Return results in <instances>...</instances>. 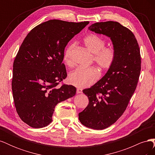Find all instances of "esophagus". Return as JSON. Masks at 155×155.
<instances>
[{
    "label": "esophagus",
    "mask_w": 155,
    "mask_h": 155,
    "mask_svg": "<svg viewBox=\"0 0 155 155\" xmlns=\"http://www.w3.org/2000/svg\"><path fill=\"white\" fill-rule=\"evenodd\" d=\"M83 92H82V90L80 88H77L76 90V93L77 94H81Z\"/></svg>",
    "instance_id": "34e87169"
}]
</instances>
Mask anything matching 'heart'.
<instances>
[{
	"label": "heart",
	"instance_id": "b5f03b06",
	"mask_svg": "<svg viewBox=\"0 0 155 155\" xmlns=\"http://www.w3.org/2000/svg\"><path fill=\"white\" fill-rule=\"evenodd\" d=\"M86 48L91 52L93 60L103 70H107L114 63L116 52L113 47H105V41L95 34H90L83 39ZM75 45L70 44L65 49L63 61L68 66L72 64V54ZM100 76V73L96 68L92 67L87 68L79 67L68 75V81L71 85L78 88H86L94 83Z\"/></svg>",
	"mask_w": 155,
	"mask_h": 155
}]
</instances>
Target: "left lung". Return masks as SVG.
Returning <instances> with one entry per match:
<instances>
[{"label":"left lung","instance_id":"obj_1","mask_svg":"<svg viewBox=\"0 0 155 155\" xmlns=\"http://www.w3.org/2000/svg\"><path fill=\"white\" fill-rule=\"evenodd\" d=\"M88 30L109 37L116 52L114 62L105 76L83 91L89 102L79 113V120L87 127L102 130L114 124L127 107L138 84L141 57L133 33L119 22H96Z\"/></svg>","mask_w":155,"mask_h":155}]
</instances>
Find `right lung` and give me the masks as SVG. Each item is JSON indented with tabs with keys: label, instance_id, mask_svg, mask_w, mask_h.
I'll return each instance as SVG.
<instances>
[{
	"label": "right lung",
	"instance_id": "obj_1",
	"mask_svg": "<svg viewBox=\"0 0 155 155\" xmlns=\"http://www.w3.org/2000/svg\"><path fill=\"white\" fill-rule=\"evenodd\" d=\"M88 23L50 20L23 41L13 62L12 86L17 114L31 127L47 126L57 104L76 94L75 87L58 85L67 76L64 48Z\"/></svg>",
	"mask_w": 155,
	"mask_h": 155
}]
</instances>
